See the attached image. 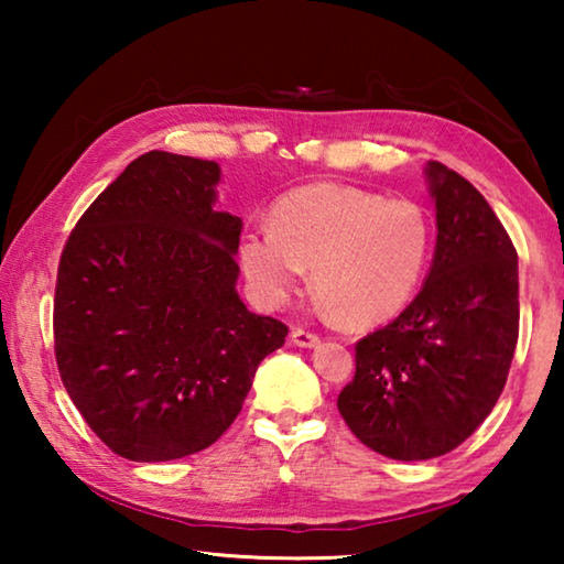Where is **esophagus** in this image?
<instances>
[{
  "label": "esophagus",
  "mask_w": 564,
  "mask_h": 564,
  "mask_svg": "<svg viewBox=\"0 0 564 564\" xmlns=\"http://www.w3.org/2000/svg\"><path fill=\"white\" fill-rule=\"evenodd\" d=\"M291 343H293V346H299V348H313V346H318L321 338L316 336V333H311V330L293 328L291 330Z\"/></svg>",
  "instance_id": "obj_1"
}]
</instances>
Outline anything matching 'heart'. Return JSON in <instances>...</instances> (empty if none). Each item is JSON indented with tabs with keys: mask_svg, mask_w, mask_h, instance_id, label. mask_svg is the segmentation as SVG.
Wrapping results in <instances>:
<instances>
[{
	"mask_svg": "<svg viewBox=\"0 0 564 564\" xmlns=\"http://www.w3.org/2000/svg\"><path fill=\"white\" fill-rule=\"evenodd\" d=\"M433 218L410 198L386 202L346 184L293 188L271 208V228H248L236 259L253 299L281 308L311 283L323 311L350 328L395 318L431 269Z\"/></svg>",
	"mask_w": 564,
	"mask_h": 564,
	"instance_id": "1",
	"label": "heart"
}]
</instances>
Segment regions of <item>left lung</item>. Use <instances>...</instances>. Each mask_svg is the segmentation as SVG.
Returning <instances> with one entry per match:
<instances>
[{
	"instance_id": "obj_1",
	"label": "left lung",
	"mask_w": 564,
	"mask_h": 564,
	"mask_svg": "<svg viewBox=\"0 0 564 564\" xmlns=\"http://www.w3.org/2000/svg\"><path fill=\"white\" fill-rule=\"evenodd\" d=\"M435 256L413 303L356 343L338 410L362 445L393 460L455 451L490 415L518 346V251L470 181L425 166Z\"/></svg>"
}]
</instances>
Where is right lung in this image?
I'll return each mask as SVG.
<instances>
[{"mask_svg": "<svg viewBox=\"0 0 564 564\" xmlns=\"http://www.w3.org/2000/svg\"><path fill=\"white\" fill-rule=\"evenodd\" d=\"M216 161L149 151L101 191L56 273L62 383L99 441L164 463L221 437L289 328L238 299L243 221L216 212Z\"/></svg>", "mask_w": 564, "mask_h": 564, "instance_id": "1", "label": "right lung"}]
</instances>
